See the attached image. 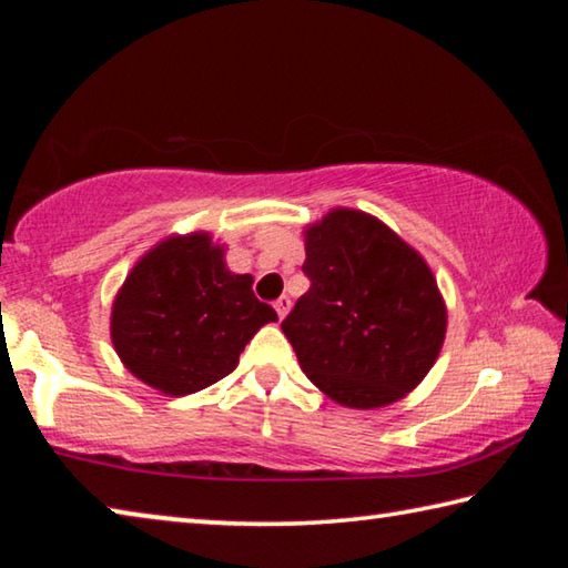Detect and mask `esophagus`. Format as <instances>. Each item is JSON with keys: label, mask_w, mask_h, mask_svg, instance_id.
<instances>
[{"label": "esophagus", "mask_w": 568, "mask_h": 568, "mask_svg": "<svg viewBox=\"0 0 568 568\" xmlns=\"http://www.w3.org/2000/svg\"><path fill=\"white\" fill-rule=\"evenodd\" d=\"M287 311H291V297L281 295V297H277V301H275V313L281 315V318H285Z\"/></svg>", "instance_id": "1"}]
</instances>
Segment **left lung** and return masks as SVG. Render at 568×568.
Returning <instances> with one entry per match:
<instances>
[{
    "label": "left lung",
    "mask_w": 568,
    "mask_h": 568,
    "mask_svg": "<svg viewBox=\"0 0 568 568\" xmlns=\"http://www.w3.org/2000/svg\"><path fill=\"white\" fill-rule=\"evenodd\" d=\"M307 293L281 323L307 378L348 408L406 396L436 363L446 305L426 261L358 210L305 230Z\"/></svg>",
    "instance_id": "1"
}]
</instances>
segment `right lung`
Listing matches in <instances>:
<instances>
[{
	"instance_id": "add662e5",
	"label": "right lung",
	"mask_w": 568,
	"mask_h": 568,
	"mask_svg": "<svg viewBox=\"0 0 568 568\" xmlns=\"http://www.w3.org/2000/svg\"><path fill=\"white\" fill-rule=\"evenodd\" d=\"M277 321L253 293V277L230 273L210 235L170 237L132 267L112 305V343L132 376L170 396L213 386L240 353Z\"/></svg>"
}]
</instances>
